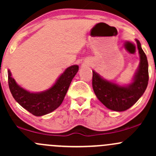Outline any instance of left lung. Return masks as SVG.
Here are the masks:
<instances>
[{"label":"left lung","instance_id":"1","mask_svg":"<svg viewBox=\"0 0 156 156\" xmlns=\"http://www.w3.org/2000/svg\"><path fill=\"white\" fill-rule=\"evenodd\" d=\"M138 46L140 63L132 82L126 85H120L102 77L93 72L92 86L98 100L108 109L115 112L126 111L135 104L144 93L149 81L148 62L140 41L135 39Z\"/></svg>","mask_w":156,"mask_h":156}]
</instances>
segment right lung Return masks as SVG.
<instances>
[{
  "mask_svg": "<svg viewBox=\"0 0 156 156\" xmlns=\"http://www.w3.org/2000/svg\"><path fill=\"white\" fill-rule=\"evenodd\" d=\"M79 71L76 65L68 67L53 86L41 92H30L17 84L8 70V83L12 95L23 108L35 116H42L53 112L62 103L72 80Z\"/></svg>",
  "mask_w": 156,
  "mask_h": 156,
  "instance_id": "add662e5",
  "label": "right lung"
}]
</instances>
